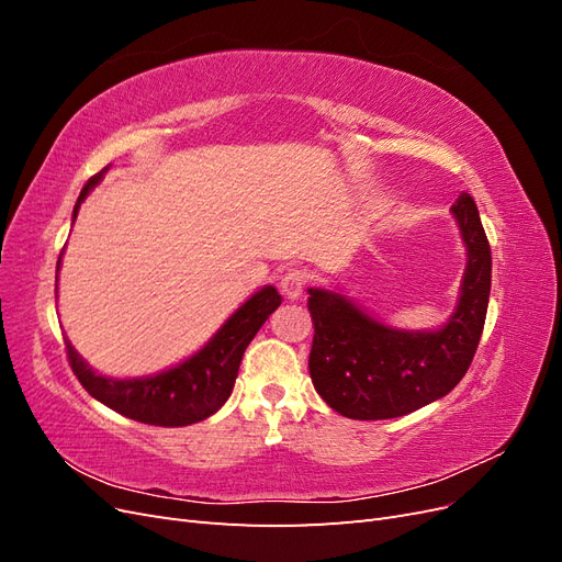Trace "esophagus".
<instances>
[{
    "label": "esophagus",
    "mask_w": 562,
    "mask_h": 562,
    "mask_svg": "<svg viewBox=\"0 0 562 562\" xmlns=\"http://www.w3.org/2000/svg\"><path fill=\"white\" fill-rule=\"evenodd\" d=\"M304 283H307V277L302 269H288L279 281V288L288 300H297L304 293Z\"/></svg>",
    "instance_id": "34e87169"
}]
</instances>
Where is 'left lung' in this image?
I'll list each match as a JSON object with an SVG mask.
<instances>
[{"mask_svg":"<svg viewBox=\"0 0 562 562\" xmlns=\"http://www.w3.org/2000/svg\"><path fill=\"white\" fill-rule=\"evenodd\" d=\"M452 215L467 248V269L443 326L396 328L342 291H307L314 321L310 375L335 413L349 419L403 417L443 398L467 375L485 326L492 255L469 194L457 199Z\"/></svg>","mask_w":562,"mask_h":562,"instance_id":"left-lung-1","label":"left lung"}]
</instances>
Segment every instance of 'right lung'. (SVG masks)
Wrapping results in <instances>:
<instances>
[{"mask_svg": "<svg viewBox=\"0 0 562 562\" xmlns=\"http://www.w3.org/2000/svg\"><path fill=\"white\" fill-rule=\"evenodd\" d=\"M108 168H103V171L95 173L87 184H83V190L75 203L72 223L83 199L93 192V187L100 184V180L108 173ZM60 260L63 252L58 258L56 271H60ZM279 304L281 295L277 293V288L262 285L258 293H252L241 307L215 330V335L199 351L187 356L178 366L155 372V375L126 380L100 375L98 370H93L81 359L70 339H65L67 359H70V366L81 386L87 389L95 401L112 407L114 413L143 424H155V427H187V424H196L211 417L225 405L234 389L236 375H239V366L246 347L250 345V339L258 335L262 323Z\"/></svg>", "mask_w": 562, "mask_h": 562, "instance_id": "right-lung-1", "label": "right lung"}]
</instances>
